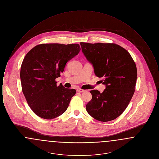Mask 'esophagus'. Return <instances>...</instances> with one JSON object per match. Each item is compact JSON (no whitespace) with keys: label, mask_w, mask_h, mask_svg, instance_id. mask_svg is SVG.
I'll use <instances>...</instances> for the list:
<instances>
[{"label":"esophagus","mask_w":159,"mask_h":159,"mask_svg":"<svg viewBox=\"0 0 159 159\" xmlns=\"http://www.w3.org/2000/svg\"><path fill=\"white\" fill-rule=\"evenodd\" d=\"M77 92H85V90L78 88V89H77Z\"/></svg>","instance_id":"obj_1"}]
</instances>
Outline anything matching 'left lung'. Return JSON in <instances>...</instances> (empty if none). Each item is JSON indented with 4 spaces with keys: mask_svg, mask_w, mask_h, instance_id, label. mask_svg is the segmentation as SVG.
<instances>
[{
    "mask_svg": "<svg viewBox=\"0 0 159 159\" xmlns=\"http://www.w3.org/2000/svg\"><path fill=\"white\" fill-rule=\"evenodd\" d=\"M84 55L101 77L106 88L102 93L90 91L92 98L86 104L88 113L99 121L118 117L128 106L135 92L136 64L128 52L115 43L80 42Z\"/></svg>",
    "mask_w": 159,
    "mask_h": 159,
    "instance_id": "8db88e82",
    "label": "left lung"
}]
</instances>
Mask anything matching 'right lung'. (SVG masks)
Listing matches in <instances>:
<instances>
[{
    "mask_svg": "<svg viewBox=\"0 0 159 159\" xmlns=\"http://www.w3.org/2000/svg\"><path fill=\"white\" fill-rule=\"evenodd\" d=\"M80 51L79 44H40L26 54L20 71L24 95L33 111L45 119H52L67 109L74 89L57 85L66 63Z\"/></svg>",
    "mask_w": 159,
    "mask_h": 159,
    "instance_id": "1",
    "label": "right lung"
}]
</instances>
